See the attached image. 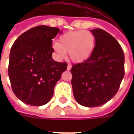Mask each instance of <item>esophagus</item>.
Returning a JSON list of instances; mask_svg holds the SVG:
<instances>
[{"instance_id": "34e87169", "label": "esophagus", "mask_w": 134, "mask_h": 134, "mask_svg": "<svg viewBox=\"0 0 134 134\" xmlns=\"http://www.w3.org/2000/svg\"><path fill=\"white\" fill-rule=\"evenodd\" d=\"M72 68V65L71 64H68L67 65V70H70Z\"/></svg>"}]
</instances>
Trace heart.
<instances>
[{
  "label": "heart",
  "mask_w": 134,
  "mask_h": 134,
  "mask_svg": "<svg viewBox=\"0 0 134 134\" xmlns=\"http://www.w3.org/2000/svg\"><path fill=\"white\" fill-rule=\"evenodd\" d=\"M95 36L89 31H77L65 33L59 37V43L54 42L53 48L59 57L69 52L73 62H80L87 59L93 52Z\"/></svg>",
  "instance_id": "obj_1"
}]
</instances>
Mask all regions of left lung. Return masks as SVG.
<instances>
[{
  "label": "left lung",
  "mask_w": 134,
  "mask_h": 134,
  "mask_svg": "<svg viewBox=\"0 0 134 134\" xmlns=\"http://www.w3.org/2000/svg\"><path fill=\"white\" fill-rule=\"evenodd\" d=\"M96 46L90 57L73 64V95L80 105L97 107L106 103L118 92L124 77V54L121 45L105 31L90 30Z\"/></svg>",
  "instance_id": "left-lung-1"
}]
</instances>
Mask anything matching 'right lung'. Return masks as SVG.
<instances>
[{
  "instance_id": "1",
  "label": "right lung",
  "mask_w": 134,
  "mask_h": 134,
  "mask_svg": "<svg viewBox=\"0 0 134 134\" xmlns=\"http://www.w3.org/2000/svg\"><path fill=\"white\" fill-rule=\"evenodd\" d=\"M59 32L58 28L38 26L19 36L11 47L8 76L13 92L24 103L47 104L67 70V62H58L52 57V39Z\"/></svg>"
}]
</instances>
